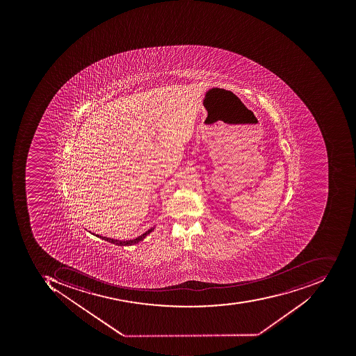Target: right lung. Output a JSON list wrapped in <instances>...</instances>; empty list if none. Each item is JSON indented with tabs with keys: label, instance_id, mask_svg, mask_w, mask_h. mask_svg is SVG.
I'll return each instance as SVG.
<instances>
[{
	"label": "right lung",
	"instance_id": "obj_1",
	"mask_svg": "<svg viewBox=\"0 0 356 356\" xmlns=\"http://www.w3.org/2000/svg\"><path fill=\"white\" fill-rule=\"evenodd\" d=\"M153 230L154 228H151L149 229V230H147V232L143 233V234L140 235L139 237L135 238V240L131 241L113 240V238H108V237L102 236V235H96V236L100 237V238H102V240L107 241V242L112 243V244L119 245V246H131V245L137 244V243H139L140 241L145 240V236H147V235H149V233H151L152 231Z\"/></svg>",
	"mask_w": 356,
	"mask_h": 356
}]
</instances>
